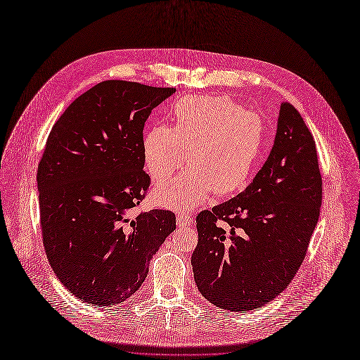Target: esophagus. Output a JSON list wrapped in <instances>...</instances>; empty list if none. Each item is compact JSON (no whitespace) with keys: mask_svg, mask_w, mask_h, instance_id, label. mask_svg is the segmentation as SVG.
Wrapping results in <instances>:
<instances>
[{"mask_svg":"<svg viewBox=\"0 0 360 360\" xmlns=\"http://www.w3.org/2000/svg\"><path fill=\"white\" fill-rule=\"evenodd\" d=\"M193 224V218L188 214H181L177 217V225L179 226H188Z\"/></svg>","mask_w":360,"mask_h":360,"instance_id":"34e87169","label":"esophagus"}]
</instances>
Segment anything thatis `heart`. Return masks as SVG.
<instances>
[{"label":"heart","mask_w":360,"mask_h":360,"mask_svg":"<svg viewBox=\"0 0 360 360\" xmlns=\"http://www.w3.org/2000/svg\"><path fill=\"white\" fill-rule=\"evenodd\" d=\"M173 128L153 127L143 141V159L153 180L155 201L176 211L191 210L214 190L231 194L245 186L260 156L266 128L262 117L229 97L190 96L173 107Z\"/></svg>","instance_id":"b5f03b06"}]
</instances>
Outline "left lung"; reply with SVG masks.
<instances>
[{
	"mask_svg": "<svg viewBox=\"0 0 360 360\" xmlns=\"http://www.w3.org/2000/svg\"><path fill=\"white\" fill-rule=\"evenodd\" d=\"M321 201L315 141L300 112L283 101L274 145L253 181L197 215L191 264L202 297L233 312L270 302L298 271Z\"/></svg>",
	"mask_w": 360,
	"mask_h": 360,
	"instance_id": "left-lung-1",
	"label": "left lung"
}]
</instances>
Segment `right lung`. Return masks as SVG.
<instances>
[{
    "label": "right lung",
    "instance_id": "right-lung-1",
    "mask_svg": "<svg viewBox=\"0 0 360 360\" xmlns=\"http://www.w3.org/2000/svg\"><path fill=\"white\" fill-rule=\"evenodd\" d=\"M174 91L98 83L68 107L48 136L37 176L45 252L60 283L91 305L129 298L176 229L167 210L128 217L150 186L145 122Z\"/></svg>",
    "mask_w": 360,
    "mask_h": 360
}]
</instances>
